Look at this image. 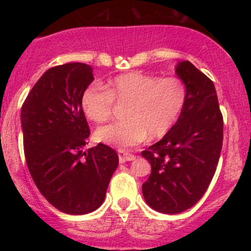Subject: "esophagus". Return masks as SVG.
Segmentation results:
<instances>
[{
    "label": "esophagus",
    "instance_id": "obj_1",
    "mask_svg": "<svg viewBox=\"0 0 251 251\" xmlns=\"http://www.w3.org/2000/svg\"><path fill=\"white\" fill-rule=\"evenodd\" d=\"M134 155L131 153H127V152L124 151H119V162L120 163H126V162H131V160H134Z\"/></svg>",
    "mask_w": 251,
    "mask_h": 251
}]
</instances>
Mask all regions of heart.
<instances>
[{
  "label": "heart",
  "mask_w": 251,
  "mask_h": 251,
  "mask_svg": "<svg viewBox=\"0 0 251 251\" xmlns=\"http://www.w3.org/2000/svg\"><path fill=\"white\" fill-rule=\"evenodd\" d=\"M186 99V86L179 77L129 72L109 80L105 88L88 86L81 96V107L89 120L102 123L113 113L114 100L127 102L126 120L99 127L96 139L113 148L128 149L149 137L159 139L168 134L179 119Z\"/></svg>",
  "instance_id": "obj_1"
}]
</instances>
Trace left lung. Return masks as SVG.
<instances>
[{"label": "left lung", "mask_w": 251, "mask_h": 251, "mask_svg": "<svg viewBox=\"0 0 251 251\" xmlns=\"http://www.w3.org/2000/svg\"><path fill=\"white\" fill-rule=\"evenodd\" d=\"M176 74L188 91L185 107L171 131L142 152L152 169L143 184L144 198L155 211L172 215L203 197L223 144V117L214 82L190 61L178 62Z\"/></svg>", "instance_id": "obj_1"}]
</instances>
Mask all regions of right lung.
<instances>
[{
    "mask_svg": "<svg viewBox=\"0 0 251 251\" xmlns=\"http://www.w3.org/2000/svg\"><path fill=\"white\" fill-rule=\"evenodd\" d=\"M93 70L81 62L46 72L21 108L25 162L34 183L53 206L70 215H85L102 204L119 164L103 144L82 152L89 127L81 96L93 81Z\"/></svg>",
    "mask_w": 251,
    "mask_h": 251,
    "instance_id": "right-lung-1",
    "label": "right lung"
}]
</instances>
